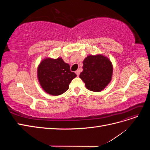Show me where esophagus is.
<instances>
[{"mask_svg":"<svg viewBox=\"0 0 150 150\" xmlns=\"http://www.w3.org/2000/svg\"><path fill=\"white\" fill-rule=\"evenodd\" d=\"M76 74H77V76H79V74H80V70H77L76 71Z\"/></svg>","mask_w":150,"mask_h":150,"instance_id":"1","label":"esophagus"}]
</instances>
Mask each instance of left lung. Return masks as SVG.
I'll return each instance as SVG.
<instances>
[{
  "mask_svg": "<svg viewBox=\"0 0 150 150\" xmlns=\"http://www.w3.org/2000/svg\"><path fill=\"white\" fill-rule=\"evenodd\" d=\"M83 71L79 78L88 89L99 92L110 83L112 66L109 59L103 55H89L83 61Z\"/></svg>",
  "mask_w": 150,
  "mask_h": 150,
  "instance_id": "8db88e82",
  "label": "left lung"
}]
</instances>
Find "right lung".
Returning <instances> with one entry per match:
<instances>
[{"label": "right lung", "instance_id": "right-lung-1", "mask_svg": "<svg viewBox=\"0 0 150 150\" xmlns=\"http://www.w3.org/2000/svg\"><path fill=\"white\" fill-rule=\"evenodd\" d=\"M76 74L61 57L56 59L46 58L38 68V77L42 89L49 94L58 96L69 89V84Z\"/></svg>", "mask_w": 150, "mask_h": 150}]
</instances>
